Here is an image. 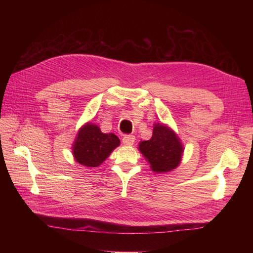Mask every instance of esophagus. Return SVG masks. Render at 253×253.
<instances>
[{
    "label": "esophagus",
    "mask_w": 253,
    "mask_h": 253,
    "mask_svg": "<svg viewBox=\"0 0 253 253\" xmlns=\"http://www.w3.org/2000/svg\"><path fill=\"white\" fill-rule=\"evenodd\" d=\"M122 142L126 145H133L135 142V136L134 135H127L122 138Z\"/></svg>",
    "instance_id": "34e87169"
}]
</instances>
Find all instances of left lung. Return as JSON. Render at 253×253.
<instances>
[{
	"mask_svg": "<svg viewBox=\"0 0 253 253\" xmlns=\"http://www.w3.org/2000/svg\"><path fill=\"white\" fill-rule=\"evenodd\" d=\"M138 149L156 173L170 172L177 168L183 153L177 135L163 124L154 125L152 138L140 141Z\"/></svg>",
	"mask_w": 253,
	"mask_h": 253,
	"instance_id": "8db88e82",
	"label": "left lung"
}]
</instances>
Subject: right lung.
<instances>
[{"label": "right lung", "mask_w": 253, "mask_h": 253, "mask_svg": "<svg viewBox=\"0 0 253 253\" xmlns=\"http://www.w3.org/2000/svg\"><path fill=\"white\" fill-rule=\"evenodd\" d=\"M120 140L113 133L104 134L98 126L87 122L77 134L73 144L75 160L84 167L97 168L110 156Z\"/></svg>", "instance_id": "add662e5"}]
</instances>
